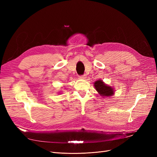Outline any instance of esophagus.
Listing matches in <instances>:
<instances>
[{"instance_id": "obj_1", "label": "esophagus", "mask_w": 157, "mask_h": 157, "mask_svg": "<svg viewBox=\"0 0 157 157\" xmlns=\"http://www.w3.org/2000/svg\"><path fill=\"white\" fill-rule=\"evenodd\" d=\"M79 78L80 79H85L86 78V75H79Z\"/></svg>"}]
</instances>
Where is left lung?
Instances as JSON below:
<instances>
[{"instance_id":"obj_1","label":"left lung","mask_w":157,"mask_h":157,"mask_svg":"<svg viewBox=\"0 0 157 157\" xmlns=\"http://www.w3.org/2000/svg\"><path fill=\"white\" fill-rule=\"evenodd\" d=\"M94 86L96 90L102 96H111L114 94V90L113 88L109 86L104 83L101 80H99L94 83Z\"/></svg>"}]
</instances>
